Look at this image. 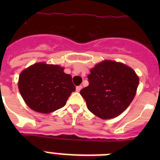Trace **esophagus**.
<instances>
[{
	"instance_id": "obj_1",
	"label": "esophagus",
	"mask_w": 160,
	"mask_h": 160,
	"mask_svg": "<svg viewBox=\"0 0 160 160\" xmlns=\"http://www.w3.org/2000/svg\"><path fill=\"white\" fill-rule=\"evenodd\" d=\"M82 86H78V87H76V91H77V92H79V91L82 90Z\"/></svg>"
}]
</instances>
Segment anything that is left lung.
Returning <instances> with one entry per match:
<instances>
[{"instance_id": "8db88e82", "label": "left lung", "mask_w": 160, "mask_h": 160, "mask_svg": "<svg viewBox=\"0 0 160 160\" xmlns=\"http://www.w3.org/2000/svg\"><path fill=\"white\" fill-rule=\"evenodd\" d=\"M88 81V87L80 91L87 108L100 118L110 119L129 107L139 79L129 66L105 60L90 70Z\"/></svg>"}]
</instances>
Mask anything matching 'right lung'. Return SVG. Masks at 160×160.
Instances as JSON below:
<instances>
[{
  "mask_svg": "<svg viewBox=\"0 0 160 160\" xmlns=\"http://www.w3.org/2000/svg\"><path fill=\"white\" fill-rule=\"evenodd\" d=\"M18 88L28 107L33 111L49 114L66 105L75 90L70 74L57 65L38 62L21 73Z\"/></svg>",
  "mask_w": 160,
  "mask_h": 160,
  "instance_id": "right-lung-1",
  "label": "right lung"
}]
</instances>
